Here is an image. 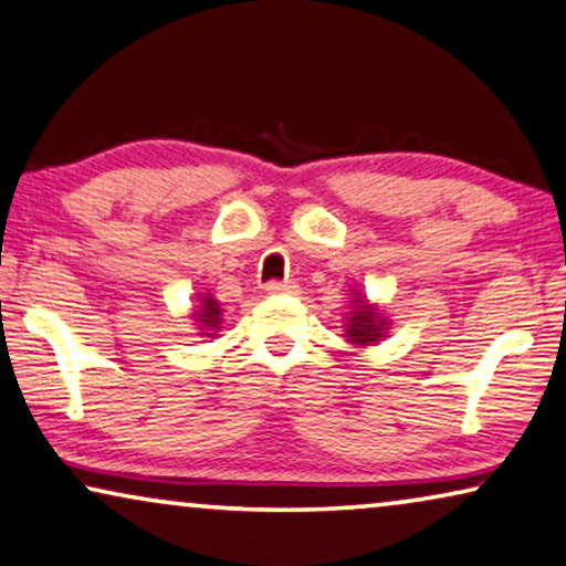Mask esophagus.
<instances>
[{
  "label": "esophagus",
  "mask_w": 566,
  "mask_h": 566,
  "mask_svg": "<svg viewBox=\"0 0 566 566\" xmlns=\"http://www.w3.org/2000/svg\"><path fill=\"white\" fill-rule=\"evenodd\" d=\"M266 292L269 294H294V292H300V286H297V282H290V280H272L266 284Z\"/></svg>",
  "instance_id": "esophagus-1"
}]
</instances>
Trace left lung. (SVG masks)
Segmentation results:
<instances>
[{
	"label": "left lung",
	"instance_id": "1",
	"mask_svg": "<svg viewBox=\"0 0 566 566\" xmlns=\"http://www.w3.org/2000/svg\"><path fill=\"white\" fill-rule=\"evenodd\" d=\"M354 315L352 321H348V340L356 346H369L371 340H379L385 338L381 333H385V317H381L377 310L371 305H366V302L356 300L354 305Z\"/></svg>",
	"mask_w": 566,
	"mask_h": 566
}]
</instances>
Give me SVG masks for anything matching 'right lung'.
<instances>
[{
  "mask_svg": "<svg viewBox=\"0 0 566 566\" xmlns=\"http://www.w3.org/2000/svg\"><path fill=\"white\" fill-rule=\"evenodd\" d=\"M195 317H197V323L202 325L205 331H214V328H220V307H218V300H212L210 294H207V297H202V302H200V310H197L195 313ZM205 336H212V333H205Z\"/></svg>",
  "mask_w": 566,
  "mask_h": 566,
  "instance_id": "add662e5",
  "label": "right lung"
}]
</instances>
